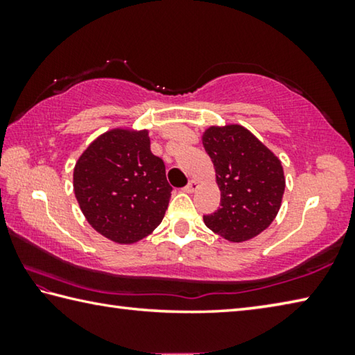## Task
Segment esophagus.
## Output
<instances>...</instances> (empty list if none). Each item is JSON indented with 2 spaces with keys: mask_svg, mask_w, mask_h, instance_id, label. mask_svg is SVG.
I'll list each match as a JSON object with an SVG mask.
<instances>
[{
  "mask_svg": "<svg viewBox=\"0 0 355 355\" xmlns=\"http://www.w3.org/2000/svg\"><path fill=\"white\" fill-rule=\"evenodd\" d=\"M197 188H199V183L196 182V180H191V182L184 186V192H194Z\"/></svg>",
  "mask_w": 355,
  "mask_h": 355,
  "instance_id": "obj_1",
  "label": "esophagus"
}]
</instances>
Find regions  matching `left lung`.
<instances>
[{
    "label": "left lung",
    "instance_id": "obj_1",
    "mask_svg": "<svg viewBox=\"0 0 355 355\" xmlns=\"http://www.w3.org/2000/svg\"><path fill=\"white\" fill-rule=\"evenodd\" d=\"M203 147L220 189V208L203 216V222L228 241H248L279 213L285 191L280 159L239 125L208 128Z\"/></svg>",
    "mask_w": 355,
    "mask_h": 355
}]
</instances>
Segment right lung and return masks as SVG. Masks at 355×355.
<instances>
[{
    "label": "right lung",
    "mask_w": 355,
    "mask_h": 355,
    "mask_svg": "<svg viewBox=\"0 0 355 355\" xmlns=\"http://www.w3.org/2000/svg\"><path fill=\"white\" fill-rule=\"evenodd\" d=\"M73 189L95 230L111 241L131 244L161 224L172 186L164 161L150 150L147 131L112 130L80 156Z\"/></svg>",
    "instance_id": "1"
}]
</instances>
